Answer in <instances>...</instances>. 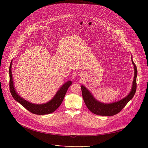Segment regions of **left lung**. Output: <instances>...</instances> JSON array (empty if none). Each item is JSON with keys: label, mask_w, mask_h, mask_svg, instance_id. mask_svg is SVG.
Instances as JSON below:
<instances>
[{"label": "left lung", "mask_w": 148, "mask_h": 148, "mask_svg": "<svg viewBox=\"0 0 148 148\" xmlns=\"http://www.w3.org/2000/svg\"><path fill=\"white\" fill-rule=\"evenodd\" d=\"M132 64L134 66V76L133 79V84L130 92L123 98L118 101L111 103H104L98 101L96 98H94L92 94V93L86 87L83 85L81 86V89L82 92V96L84 101L85 104L88 108V109L97 115L101 116H111L118 114L122 110V108L126 106V104L130 101L133 98L135 95L137 88L136 79L137 75V67L132 59Z\"/></svg>", "instance_id": "obj_1"}]
</instances>
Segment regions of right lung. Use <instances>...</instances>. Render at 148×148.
I'll use <instances>...</instances> for the list:
<instances>
[{
	"instance_id": "right-lung-1",
	"label": "right lung",
	"mask_w": 148,
	"mask_h": 148,
	"mask_svg": "<svg viewBox=\"0 0 148 148\" xmlns=\"http://www.w3.org/2000/svg\"><path fill=\"white\" fill-rule=\"evenodd\" d=\"M12 61L11 62L9 69L10 89L11 94L13 98L17 102L20 103L22 106L24 107L31 113L38 115L51 113L55 111L60 106L62 101H63V99L65 97V95L66 94L68 88L71 86L72 84L71 81L68 80L62 84V86L59 89V90L56 93L55 95H54L49 101L44 104H34L32 103L29 102L28 101L21 97L18 94L16 90H15L12 74Z\"/></svg>"
}]
</instances>
